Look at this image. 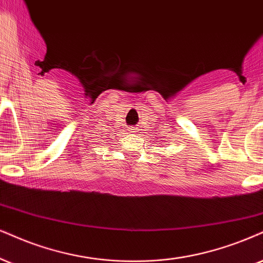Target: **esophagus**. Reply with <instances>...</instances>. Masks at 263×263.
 I'll return each instance as SVG.
<instances>
[{"label":"esophagus","instance_id":"obj_1","mask_svg":"<svg viewBox=\"0 0 263 263\" xmlns=\"http://www.w3.org/2000/svg\"><path fill=\"white\" fill-rule=\"evenodd\" d=\"M129 130H130L132 133H137L138 132V126H130V128H129Z\"/></svg>","mask_w":263,"mask_h":263}]
</instances>
